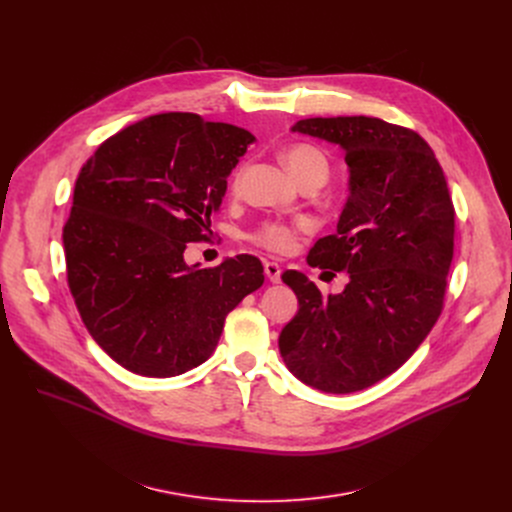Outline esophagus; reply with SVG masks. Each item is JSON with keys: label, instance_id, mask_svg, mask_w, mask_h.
Returning <instances> with one entry per match:
<instances>
[{"label": "esophagus", "instance_id": "esophagus-1", "mask_svg": "<svg viewBox=\"0 0 512 512\" xmlns=\"http://www.w3.org/2000/svg\"><path fill=\"white\" fill-rule=\"evenodd\" d=\"M263 267H265V275H267V279L271 283H279L281 281V267L275 261H265Z\"/></svg>", "mask_w": 512, "mask_h": 512}]
</instances>
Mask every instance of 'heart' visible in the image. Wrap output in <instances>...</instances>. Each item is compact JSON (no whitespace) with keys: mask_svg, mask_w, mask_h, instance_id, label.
I'll return each instance as SVG.
<instances>
[{"mask_svg":"<svg viewBox=\"0 0 512 512\" xmlns=\"http://www.w3.org/2000/svg\"><path fill=\"white\" fill-rule=\"evenodd\" d=\"M283 158H285V164L291 170V174L300 180V184L308 182V180H318L324 184L330 174L328 158L310 143L291 145V148L285 150ZM298 229H302V227H289L285 223L269 221V223H263L253 233V241L269 251L285 253L294 247Z\"/></svg>","mask_w":512,"mask_h":512,"instance_id":"obj_1","label":"heart"}]
</instances>
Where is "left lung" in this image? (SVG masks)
I'll use <instances>...</instances> for the list:
<instances>
[{"instance_id":"8db88e82","label":"left lung","mask_w":512,"mask_h":512,"mask_svg":"<svg viewBox=\"0 0 512 512\" xmlns=\"http://www.w3.org/2000/svg\"><path fill=\"white\" fill-rule=\"evenodd\" d=\"M291 131L346 154L350 194L336 235L316 241L308 263L346 271L348 283L322 296L304 273L285 271L300 310L279 352L318 391H362L395 373L442 314L454 257L448 182L419 133L377 117H312Z\"/></svg>"}]
</instances>
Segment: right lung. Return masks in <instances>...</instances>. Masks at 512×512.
Here are the masks:
<instances>
[{"label": "right lung", "mask_w": 512, "mask_h": 512, "mask_svg": "<svg viewBox=\"0 0 512 512\" xmlns=\"http://www.w3.org/2000/svg\"><path fill=\"white\" fill-rule=\"evenodd\" d=\"M253 141L237 125L160 113L105 139L81 168L62 231L68 287L123 369L166 379L198 367L227 314L263 285L253 255L208 269L184 261Z\"/></svg>", "instance_id": "obj_1"}]
</instances>
